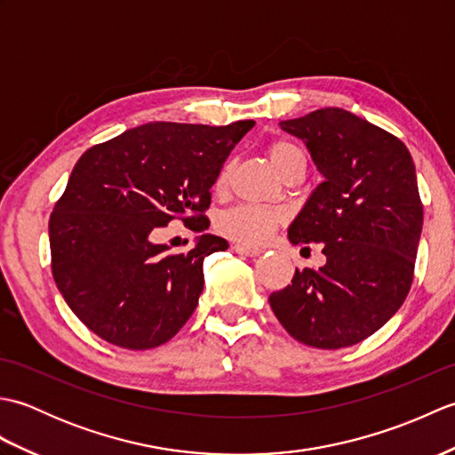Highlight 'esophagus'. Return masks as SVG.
Segmentation results:
<instances>
[{
    "label": "esophagus",
    "mask_w": 455,
    "mask_h": 455,
    "mask_svg": "<svg viewBox=\"0 0 455 455\" xmlns=\"http://www.w3.org/2000/svg\"><path fill=\"white\" fill-rule=\"evenodd\" d=\"M235 252L240 256H259L262 254V250L254 246H246V244H235Z\"/></svg>",
    "instance_id": "obj_1"
}]
</instances>
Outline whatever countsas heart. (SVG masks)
<instances>
[{
	"label": "heart",
	"instance_id": "1",
	"mask_svg": "<svg viewBox=\"0 0 455 455\" xmlns=\"http://www.w3.org/2000/svg\"><path fill=\"white\" fill-rule=\"evenodd\" d=\"M267 158L272 166L279 172V176L293 166L297 162L303 160V152L299 150L293 142L277 139L267 144ZM230 176V166L225 164L217 173L215 189L222 191L227 188ZM285 215L277 209L269 207H258V205H236L227 211H222L217 219V228L228 238L238 240L244 244H259L274 233V230L282 225Z\"/></svg>",
	"mask_w": 455,
	"mask_h": 455
}]
</instances>
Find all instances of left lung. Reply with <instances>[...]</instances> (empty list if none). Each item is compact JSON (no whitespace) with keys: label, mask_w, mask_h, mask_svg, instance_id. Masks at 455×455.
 <instances>
[{"label":"left lung","mask_w":455,"mask_h":455,"mask_svg":"<svg viewBox=\"0 0 455 455\" xmlns=\"http://www.w3.org/2000/svg\"><path fill=\"white\" fill-rule=\"evenodd\" d=\"M282 129L307 144L324 176L289 227V240L323 243L326 264L297 267L269 305L299 342L354 346L379 331L411 291L424 219L411 152L395 134L340 108L282 121Z\"/></svg>","instance_id":"left-lung-1"}]
</instances>
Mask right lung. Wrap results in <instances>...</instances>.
<instances>
[{
  "label": "right lung",
  "instance_id": "add662e5",
  "mask_svg": "<svg viewBox=\"0 0 455 455\" xmlns=\"http://www.w3.org/2000/svg\"><path fill=\"white\" fill-rule=\"evenodd\" d=\"M254 121L225 127L147 123L88 148L48 220L52 275L92 332L127 350L166 344L196 311L203 259L227 250L201 235L186 254L154 244L172 220L201 233L211 188Z\"/></svg>",
  "mask_w": 455,
  "mask_h": 455
}]
</instances>
